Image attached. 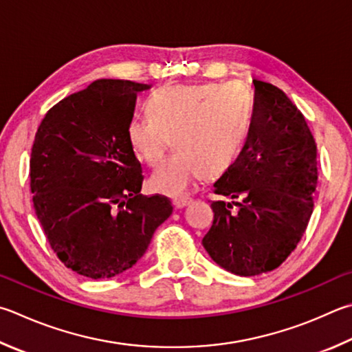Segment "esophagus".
<instances>
[{"instance_id": "34e87169", "label": "esophagus", "mask_w": 352, "mask_h": 352, "mask_svg": "<svg viewBox=\"0 0 352 352\" xmlns=\"http://www.w3.org/2000/svg\"><path fill=\"white\" fill-rule=\"evenodd\" d=\"M192 201V198H189V197H180V198H174V200H172V204H174L175 206V209H182V208H184V206H188V204Z\"/></svg>"}]
</instances>
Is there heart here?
<instances>
[{"label": "heart", "mask_w": 352, "mask_h": 352, "mask_svg": "<svg viewBox=\"0 0 352 352\" xmlns=\"http://www.w3.org/2000/svg\"><path fill=\"white\" fill-rule=\"evenodd\" d=\"M149 117L126 127L133 155L155 166L174 143L177 152L152 172L155 192L182 197L204 175L217 178L237 162L251 133L252 100L240 85L164 86L146 100Z\"/></svg>", "instance_id": "obj_1"}]
</instances>
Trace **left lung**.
Here are the masks:
<instances>
[{
  "label": "left lung",
  "mask_w": 352,
  "mask_h": 352,
  "mask_svg": "<svg viewBox=\"0 0 352 352\" xmlns=\"http://www.w3.org/2000/svg\"><path fill=\"white\" fill-rule=\"evenodd\" d=\"M251 133L237 162L214 183V223L203 246L217 265L243 277L278 267L297 248L314 209L317 144L285 92L254 80Z\"/></svg>",
  "instance_id": "8db88e82"
}]
</instances>
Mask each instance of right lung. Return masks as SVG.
<instances>
[{"instance_id": "obj_1", "label": "right lung", "mask_w": 352, "mask_h": 352, "mask_svg": "<svg viewBox=\"0 0 352 352\" xmlns=\"http://www.w3.org/2000/svg\"><path fill=\"white\" fill-rule=\"evenodd\" d=\"M149 85L97 80L50 107L30 154L34 209L66 267L111 278L143 257L170 200L140 194L142 164L127 142L137 94Z\"/></svg>"}]
</instances>
